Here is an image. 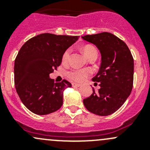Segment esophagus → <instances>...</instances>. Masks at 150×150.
<instances>
[{
  "instance_id": "1",
  "label": "esophagus",
  "mask_w": 150,
  "mask_h": 150,
  "mask_svg": "<svg viewBox=\"0 0 150 150\" xmlns=\"http://www.w3.org/2000/svg\"><path fill=\"white\" fill-rule=\"evenodd\" d=\"M72 86H73V87H80V86H81V84H80V83H72Z\"/></svg>"
}]
</instances>
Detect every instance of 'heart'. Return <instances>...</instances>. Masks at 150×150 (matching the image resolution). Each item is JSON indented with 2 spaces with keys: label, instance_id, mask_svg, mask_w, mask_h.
Masks as SVG:
<instances>
[{
  "label": "heart",
  "instance_id": "obj_1",
  "mask_svg": "<svg viewBox=\"0 0 150 150\" xmlns=\"http://www.w3.org/2000/svg\"><path fill=\"white\" fill-rule=\"evenodd\" d=\"M85 56L88 59L93 55H97L98 52L96 48L91 45H86L82 48ZM70 49H67L62 55V62L67 63L69 61V56H70ZM90 75V72L88 69H72L67 73V76L70 80L77 82H81L84 81L86 78Z\"/></svg>",
  "mask_w": 150,
  "mask_h": 150
}]
</instances>
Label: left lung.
Wrapping results in <instances>:
<instances>
[{
	"mask_svg": "<svg viewBox=\"0 0 150 150\" xmlns=\"http://www.w3.org/2000/svg\"><path fill=\"white\" fill-rule=\"evenodd\" d=\"M82 38L94 44L102 56L99 72L92 78L100 88L93 89L83 104L93 114L110 115L121 107L132 91L134 58L127 45L112 33L87 35Z\"/></svg>",
	"mask_w": 150,
	"mask_h": 150,
	"instance_id": "8db88e82",
	"label": "left lung"
}]
</instances>
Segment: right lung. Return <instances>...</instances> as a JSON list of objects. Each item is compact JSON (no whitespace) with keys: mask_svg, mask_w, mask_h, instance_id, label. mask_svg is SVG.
I'll return each instance as SVG.
<instances>
[{"mask_svg":"<svg viewBox=\"0 0 150 150\" xmlns=\"http://www.w3.org/2000/svg\"><path fill=\"white\" fill-rule=\"evenodd\" d=\"M78 36L43 33L28 40L14 62V84L24 105L40 115L58 110L63 104V91L72 84L66 80L55 83L49 74L61 64L64 51Z\"/></svg>","mask_w":150,"mask_h":150,"instance_id":"1","label":"right lung"}]
</instances>
